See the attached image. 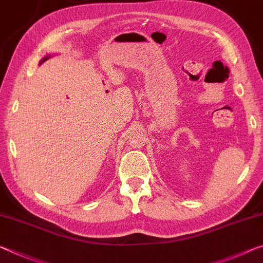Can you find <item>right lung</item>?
<instances>
[{"mask_svg":"<svg viewBox=\"0 0 263 263\" xmlns=\"http://www.w3.org/2000/svg\"><path fill=\"white\" fill-rule=\"evenodd\" d=\"M48 58H49V56H47V57H44V58H43V60H42V61H41V64H42V63H43V62H45V61H47V60H48Z\"/></svg>","mask_w":263,"mask_h":263,"instance_id":"1","label":"right lung"}]
</instances>
